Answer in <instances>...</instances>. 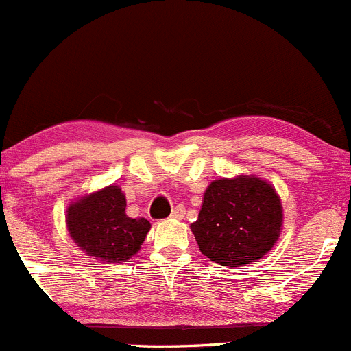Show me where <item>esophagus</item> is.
Here are the masks:
<instances>
[{
    "label": "esophagus",
    "mask_w": 351,
    "mask_h": 351,
    "mask_svg": "<svg viewBox=\"0 0 351 351\" xmlns=\"http://www.w3.org/2000/svg\"><path fill=\"white\" fill-rule=\"evenodd\" d=\"M184 216H186V209H184V206H177L174 207V210H172L171 217L172 219H184Z\"/></svg>",
    "instance_id": "obj_1"
}]
</instances>
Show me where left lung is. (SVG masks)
<instances>
[{
  "label": "left lung",
  "mask_w": 351,
  "mask_h": 351,
  "mask_svg": "<svg viewBox=\"0 0 351 351\" xmlns=\"http://www.w3.org/2000/svg\"><path fill=\"white\" fill-rule=\"evenodd\" d=\"M281 226V199L274 187L256 176H237L209 184L191 231L210 261L236 267L267 254Z\"/></svg>",
  "instance_id": "8db88e82"
}]
</instances>
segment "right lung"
Wrapping results in <instances>:
<instances>
[{"label":"right lung","instance_id":"obj_1","mask_svg":"<svg viewBox=\"0 0 351 351\" xmlns=\"http://www.w3.org/2000/svg\"><path fill=\"white\" fill-rule=\"evenodd\" d=\"M125 194L119 186L84 195L66 209V228L71 239L86 256L104 263L130 259L144 243L150 222L125 214Z\"/></svg>","mask_w":351,"mask_h":351}]
</instances>
